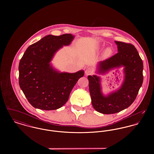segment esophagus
Returning <instances> with one entry per match:
<instances>
[{
	"instance_id": "esophagus-1",
	"label": "esophagus",
	"mask_w": 154,
	"mask_h": 154,
	"mask_svg": "<svg viewBox=\"0 0 154 154\" xmlns=\"http://www.w3.org/2000/svg\"><path fill=\"white\" fill-rule=\"evenodd\" d=\"M92 73V69H91V68L88 67V68H87V69H86L85 72V75H90V74H91Z\"/></svg>"
}]
</instances>
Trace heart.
<instances>
[{"label":"heart","mask_w":154,"mask_h":154,"mask_svg":"<svg viewBox=\"0 0 154 154\" xmlns=\"http://www.w3.org/2000/svg\"><path fill=\"white\" fill-rule=\"evenodd\" d=\"M112 48L111 47H108L104 50L103 54V57L104 58H107L110 57V56L112 55Z\"/></svg>","instance_id":"heart-1"}]
</instances>
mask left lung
Masks as SVG:
<instances>
[{"label": "left lung", "mask_w": 154, "mask_h": 154, "mask_svg": "<svg viewBox=\"0 0 154 154\" xmlns=\"http://www.w3.org/2000/svg\"><path fill=\"white\" fill-rule=\"evenodd\" d=\"M118 52L99 62L98 73L104 74L111 69L124 67V81L117 91L107 96L103 95L100 79L95 75H88L89 89L92 104L97 111L110 114L129 107L136 98L143 81V63L134 46L115 41Z\"/></svg>", "instance_id": "8db88e82"}]
</instances>
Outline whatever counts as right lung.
Instances as JSON below:
<instances>
[{
  "label": "right lung",
  "instance_id": "add662e5",
  "mask_svg": "<svg viewBox=\"0 0 154 154\" xmlns=\"http://www.w3.org/2000/svg\"><path fill=\"white\" fill-rule=\"evenodd\" d=\"M71 34L48 35L30 45L19 64V84L30 104L44 110H57L68 100L84 70L74 73H60L50 62L55 53L73 40Z\"/></svg>",
  "mask_w": 154,
  "mask_h": 154
}]
</instances>
